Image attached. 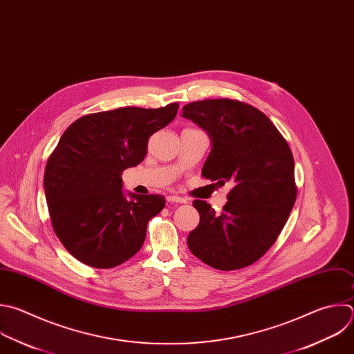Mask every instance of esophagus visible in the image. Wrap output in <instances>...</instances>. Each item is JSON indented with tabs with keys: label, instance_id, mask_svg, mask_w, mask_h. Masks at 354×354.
<instances>
[{
	"label": "esophagus",
	"instance_id": "1",
	"mask_svg": "<svg viewBox=\"0 0 354 354\" xmlns=\"http://www.w3.org/2000/svg\"><path fill=\"white\" fill-rule=\"evenodd\" d=\"M167 200L169 201V203H186V200L183 198V197H180V196H176V194H169L168 197H167Z\"/></svg>",
	"mask_w": 354,
	"mask_h": 354
}]
</instances>
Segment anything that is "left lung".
<instances>
[{
    "label": "left lung",
    "instance_id": "8db88e82",
    "mask_svg": "<svg viewBox=\"0 0 354 354\" xmlns=\"http://www.w3.org/2000/svg\"><path fill=\"white\" fill-rule=\"evenodd\" d=\"M182 116L211 139L201 175L233 183L222 212L194 200L198 226L190 252L207 266L232 271L256 263L275 243L296 201L292 151L268 116L229 98L194 101Z\"/></svg>",
    "mask_w": 354,
    "mask_h": 354
}]
</instances>
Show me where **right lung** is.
<instances>
[{"instance_id":"obj_1","label":"right lung","mask_w":354,"mask_h":354,"mask_svg":"<svg viewBox=\"0 0 354 354\" xmlns=\"http://www.w3.org/2000/svg\"><path fill=\"white\" fill-rule=\"evenodd\" d=\"M179 105L125 106L79 118L61 136L44 172L54 232L64 248L94 268H113L145 243L161 194H125L122 172L140 164L149 138L176 116Z\"/></svg>"}]
</instances>
